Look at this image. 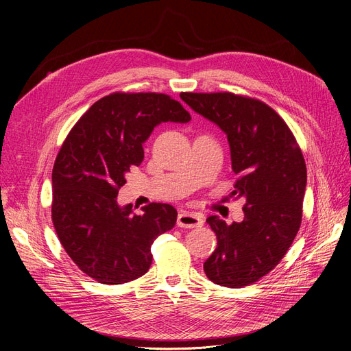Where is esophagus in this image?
Listing matches in <instances>:
<instances>
[{"label": "esophagus", "instance_id": "1", "mask_svg": "<svg viewBox=\"0 0 351 351\" xmlns=\"http://www.w3.org/2000/svg\"><path fill=\"white\" fill-rule=\"evenodd\" d=\"M202 225H204V219H202V216L197 213L182 212L178 216V226L179 228L193 229V228H200Z\"/></svg>", "mask_w": 351, "mask_h": 351}]
</instances>
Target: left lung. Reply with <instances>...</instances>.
Here are the masks:
<instances>
[{"label": "left lung", "instance_id": "obj_1", "mask_svg": "<svg viewBox=\"0 0 351 351\" xmlns=\"http://www.w3.org/2000/svg\"><path fill=\"white\" fill-rule=\"evenodd\" d=\"M180 98L226 134L236 197H245V219L228 225L219 216L206 222L217 246L204 263L208 279L225 287H243L280 263L302 223L306 162L296 138L265 102L232 92Z\"/></svg>", "mask_w": 351, "mask_h": 351}]
</instances>
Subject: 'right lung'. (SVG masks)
<instances>
[{"label":"right lung","mask_w":351,"mask_h":351,"mask_svg":"<svg viewBox=\"0 0 351 351\" xmlns=\"http://www.w3.org/2000/svg\"><path fill=\"white\" fill-rule=\"evenodd\" d=\"M188 110L169 95L114 92L92 105L71 129L52 169V223L68 256L104 285L141 278L151 246L171 230L178 212L151 204L136 215L117 202L125 175L143 160L142 143L162 122L186 123Z\"/></svg>","instance_id":"add662e5"}]
</instances>
